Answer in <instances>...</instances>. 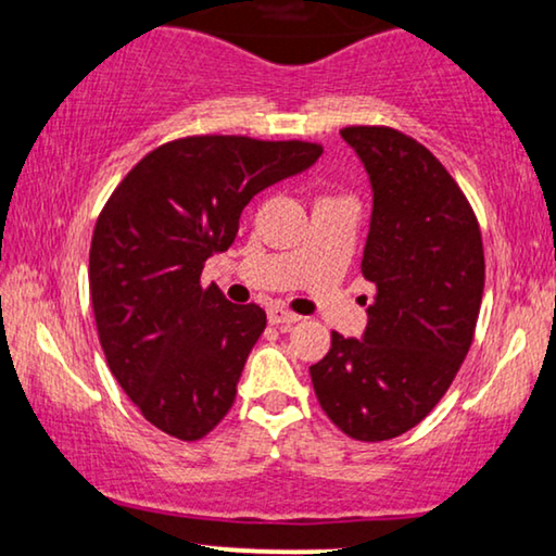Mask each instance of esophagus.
Returning a JSON list of instances; mask_svg holds the SVG:
<instances>
[{
  "instance_id": "esophagus-1",
  "label": "esophagus",
  "mask_w": 556,
  "mask_h": 556,
  "mask_svg": "<svg viewBox=\"0 0 556 556\" xmlns=\"http://www.w3.org/2000/svg\"><path fill=\"white\" fill-rule=\"evenodd\" d=\"M268 321H270L273 326H280V329L288 331L293 324L301 321V316L293 314V311H286V308H278V306H276V308L268 311Z\"/></svg>"
}]
</instances>
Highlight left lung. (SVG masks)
<instances>
[{
    "mask_svg": "<svg viewBox=\"0 0 556 556\" xmlns=\"http://www.w3.org/2000/svg\"><path fill=\"white\" fill-rule=\"evenodd\" d=\"M341 136L375 194L362 257L375 299L364 337L333 331L311 382L341 432L379 443L422 422L458 375L481 311L483 240L466 194L420 141L390 126Z\"/></svg>",
    "mask_w": 556,
    "mask_h": 556,
    "instance_id": "obj_1",
    "label": "left lung"
}]
</instances>
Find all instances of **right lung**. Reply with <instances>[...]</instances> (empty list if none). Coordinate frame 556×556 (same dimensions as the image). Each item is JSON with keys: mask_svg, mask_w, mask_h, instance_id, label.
Masks as SVG:
<instances>
[{"mask_svg": "<svg viewBox=\"0 0 556 556\" xmlns=\"http://www.w3.org/2000/svg\"><path fill=\"white\" fill-rule=\"evenodd\" d=\"M321 154L311 141L185 136L149 151L98 215L88 265L98 339L113 377L166 435L215 430L265 329L261 306L200 283L204 263L232 245L257 192Z\"/></svg>", "mask_w": 556, "mask_h": 556, "instance_id": "obj_1", "label": "right lung"}]
</instances>
